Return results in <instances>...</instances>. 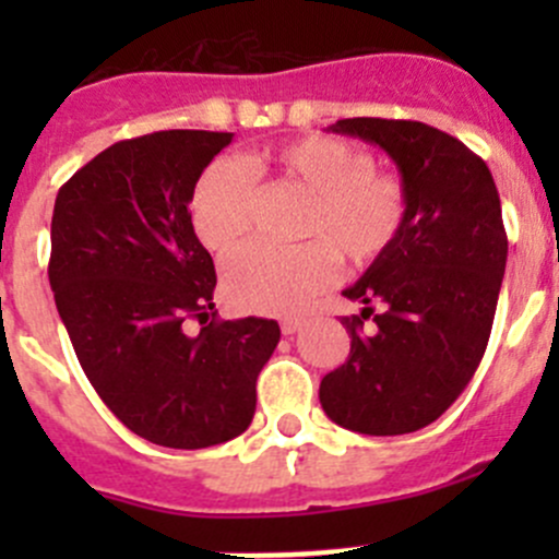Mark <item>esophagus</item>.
Masks as SVG:
<instances>
[{"instance_id":"obj_1","label":"esophagus","mask_w":559,"mask_h":559,"mask_svg":"<svg viewBox=\"0 0 559 559\" xmlns=\"http://www.w3.org/2000/svg\"><path fill=\"white\" fill-rule=\"evenodd\" d=\"M300 326H302V316H286V319L281 321V330H284V335H295Z\"/></svg>"}]
</instances>
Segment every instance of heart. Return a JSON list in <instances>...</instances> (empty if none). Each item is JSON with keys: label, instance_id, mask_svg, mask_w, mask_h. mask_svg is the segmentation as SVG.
Segmentation results:
<instances>
[{"label": "heart", "instance_id": "b5f03b06", "mask_svg": "<svg viewBox=\"0 0 559 559\" xmlns=\"http://www.w3.org/2000/svg\"><path fill=\"white\" fill-rule=\"evenodd\" d=\"M306 194L289 248L253 246L224 270L227 297L243 311L297 313L335 275V257L365 270L384 259L408 222V189L397 173L376 170L365 148L332 134H306L202 170L189 197L191 229L207 251L227 257L248 238L257 180Z\"/></svg>", "mask_w": 559, "mask_h": 559}]
</instances>
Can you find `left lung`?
<instances>
[{
    "label": "left lung",
    "mask_w": 559,
    "mask_h": 559,
    "mask_svg": "<svg viewBox=\"0 0 559 559\" xmlns=\"http://www.w3.org/2000/svg\"><path fill=\"white\" fill-rule=\"evenodd\" d=\"M330 129L386 151L408 189V222L343 292L365 308L341 319L352 352L321 379V408L362 436L416 432L460 397L487 352L509 257L500 197L481 156L436 127L343 118Z\"/></svg>",
    "instance_id": "left-lung-1"
}]
</instances>
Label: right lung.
I'll return each instance as SVG.
<instances>
[{
	"label": "right lung",
	"mask_w": 559,
	"mask_h": 559,
	"mask_svg": "<svg viewBox=\"0 0 559 559\" xmlns=\"http://www.w3.org/2000/svg\"><path fill=\"white\" fill-rule=\"evenodd\" d=\"M229 143L233 132L202 129L121 140L56 194L48 278L78 362L107 408L159 447L238 438L281 341L273 319H216V267L191 229V189Z\"/></svg>",
	"instance_id": "add662e5"
}]
</instances>
